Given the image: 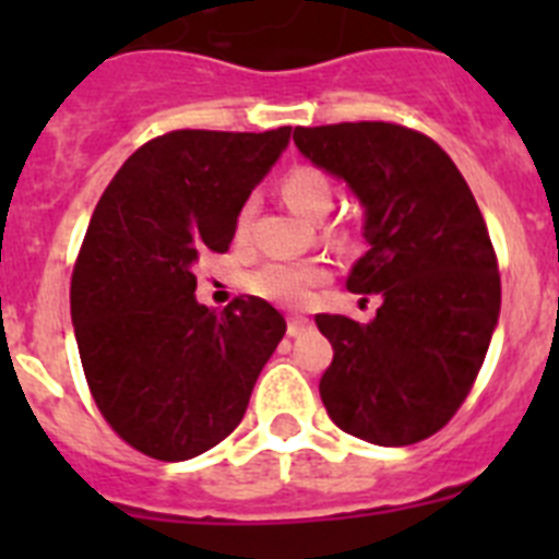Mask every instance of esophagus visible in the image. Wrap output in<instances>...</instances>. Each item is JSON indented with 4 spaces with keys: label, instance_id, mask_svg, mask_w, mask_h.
Wrapping results in <instances>:
<instances>
[{
    "label": "esophagus",
    "instance_id": "esophagus-1",
    "mask_svg": "<svg viewBox=\"0 0 559 559\" xmlns=\"http://www.w3.org/2000/svg\"><path fill=\"white\" fill-rule=\"evenodd\" d=\"M310 330V319L308 316H290L288 319V335H299Z\"/></svg>",
    "mask_w": 559,
    "mask_h": 559
}]
</instances>
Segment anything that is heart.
<instances>
[{"mask_svg": "<svg viewBox=\"0 0 559 559\" xmlns=\"http://www.w3.org/2000/svg\"><path fill=\"white\" fill-rule=\"evenodd\" d=\"M280 192H283L290 210L305 215V218H322L333 204V181L328 179V173L313 165L290 167L280 181ZM246 224H249V206L240 212L237 229H246ZM328 274L330 271L316 260H305V263L274 260V263H265L251 271L246 285H249L251 294L263 296L269 302L302 305L308 302L316 285L328 280Z\"/></svg>", "mask_w": 559, "mask_h": 559, "instance_id": "b5f03b06", "label": "heart"}]
</instances>
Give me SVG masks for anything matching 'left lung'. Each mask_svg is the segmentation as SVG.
Listing matches in <instances>:
<instances>
[{
    "label": "left lung",
    "mask_w": 559,
    "mask_h": 559,
    "mask_svg": "<svg viewBox=\"0 0 559 559\" xmlns=\"http://www.w3.org/2000/svg\"><path fill=\"white\" fill-rule=\"evenodd\" d=\"M296 147L349 185L369 251L347 288L380 294L369 324L319 313L333 364L319 394L341 431L414 445L471 394L501 313L496 249L471 187L431 136L394 122L296 128Z\"/></svg>",
    "instance_id": "1"
}]
</instances>
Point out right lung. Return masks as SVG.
<instances>
[{"label": "right lung", "instance_id": "right-lung-1", "mask_svg": "<svg viewBox=\"0 0 559 559\" xmlns=\"http://www.w3.org/2000/svg\"><path fill=\"white\" fill-rule=\"evenodd\" d=\"M290 140L170 131L117 170L72 271V324L83 374L117 437L185 462L229 437L249 406L285 319L260 296L215 313L195 302L192 265L229 251L237 215Z\"/></svg>", "mask_w": 559, "mask_h": 559}]
</instances>
